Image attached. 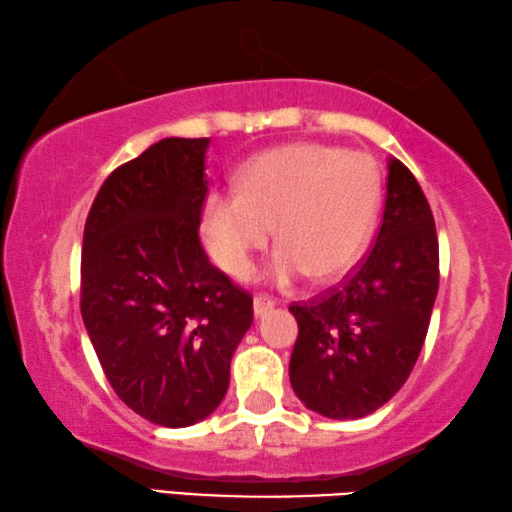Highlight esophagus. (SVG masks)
Masks as SVG:
<instances>
[{"label":"esophagus","instance_id":"1","mask_svg":"<svg viewBox=\"0 0 512 512\" xmlns=\"http://www.w3.org/2000/svg\"><path fill=\"white\" fill-rule=\"evenodd\" d=\"M273 307H275V300L271 296H266V293H257L255 300H253L255 316H264L266 311H271Z\"/></svg>","mask_w":512,"mask_h":512}]
</instances>
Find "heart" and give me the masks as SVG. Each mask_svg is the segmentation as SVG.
<instances>
[{"label":"heart","instance_id":"1","mask_svg":"<svg viewBox=\"0 0 512 512\" xmlns=\"http://www.w3.org/2000/svg\"><path fill=\"white\" fill-rule=\"evenodd\" d=\"M381 207V171L368 153L293 142L244 164L239 187L212 189L201 232L216 266L246 277L275 230L268 277L287 287L334 280L357 264Z\"/></svg>","mask_w":512,"mask_h":512}]
</instances>
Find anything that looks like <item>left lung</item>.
Returning a JSON list of instances; mask_svg holds the SVG:
<instances>
[{"instance_id":"1","label":"left lung","mask_w":512,"mask_h":512,"mask_svg":"<svg viewBox=\"0 0 512 512\" xmlns=\"http://www.w3.org/2000/svg\"><path fill=\"white\" fill-rule=\"evenodd\" d=\"M438 293V237L427 196L388 160L386 205L368 257L341 287L293 302L289 377L307 409L357 420L400 391L418 361Z\"/></svg>"}]
</instances>
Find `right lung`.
Listing matches in <instances>:
<instances>
[{"mask_svg": "<svg viewBox=\"0 0 512 512\" xmlns=\"http://www.w3.org/2000/svg\"><path fill=\"white\" fill-rule=\"evenodd\" d=\"M210 140L167 137L121 164L85 221L81 316L110 386L160 427L205 420L228 393L253 298L198 239Z\"/></svg>", "mask_w": 512, "mask_h": 512, "instance_id": "add662e5", "label": "right lung"}]
</instances>
